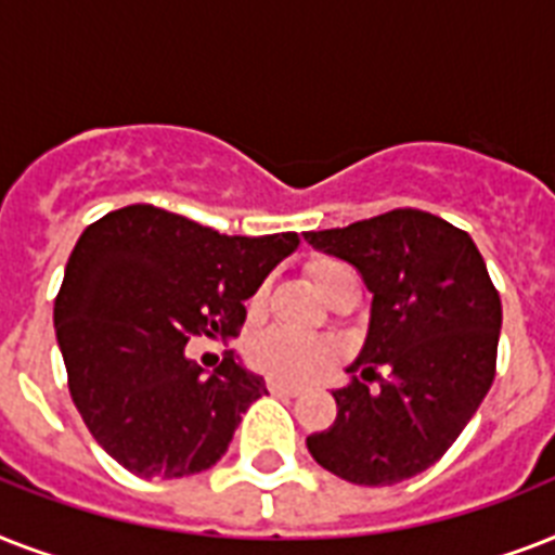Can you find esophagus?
<instances>
[{
  "instance_id": "obj_1",
  "label": "esophagus",
  "mask_w": 555,
  "mask_h": 555,
  "mask_svg": "<svg viewBox=\"0 0 555 555\" xmlns=\"http://www.w3.org/2000/svg\"><path fill=\"white\" fill-rule=\"evenodd\" d=\"M268 391L279 397H296L302 388L294 386V383H282V379H268Z\"/></svg>"
}]
</instances>
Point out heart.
I'll use <instances>...</instances> for the list:
<instances>
[{"mask_svg":"<svg viewBox=\"0 0 555 555\" xmlns=\"http://www.w3.org/2000/svg\"><path fill=\"white\" fill-rule=\"evenodd\" d=\"M346 273H351V270L334 259H313L308 264V279H311V285L322 296L328 294L331 285L346 276ZM261 302H264V291L253 296V308H259ZM247 354H250V363L256 369L276 379L311 377V374L325 369L331 360V351L325 343L285 328H270L259 334L250 343V348H247Z\"/></svg>","mask_w":555,"mask_h":555,"instance_id":"b5f03b06","label":"heart"}]
</instances>
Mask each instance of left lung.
<instances>
[{
	"instance_id": "obj_1",
	"label": "left lung",
	"mask_w": 555,
	"mask_h": 555,
	"mask_svg": "<svg viewBox=\"0 0 555 555\" xmlns=\"http://www.w3.org/2000/svg\"><path fill=\"white\" fill-rule=\"evenodd\" d=\"M305 242L348 261L374 294L354 379L334 391L337 421L308 435V452L360 487L414 478L455 443L495 379L501 296L481 253L469 233L412 207Z\"/></svg>"
}]
</instances>
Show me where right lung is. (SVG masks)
<instances>
[{"label": "right lung", "instance_id": "1", "mask_svg": "<svg viewBox=\"0 0 555 555\" xmlns=\"http://www.w3.org/2000/svg\"><path fill=\"white\" fill-rule=\"evenodd\" d=\"M296 233L224 235L155 204L82 230L54 299L68 391L100 447L138 478L216 466L264 379L227 351L216 374L192 337H238L250 299L294 253Z\"/></svg>", "mask_w": 555, "mask_h": 555}]
</instances>
